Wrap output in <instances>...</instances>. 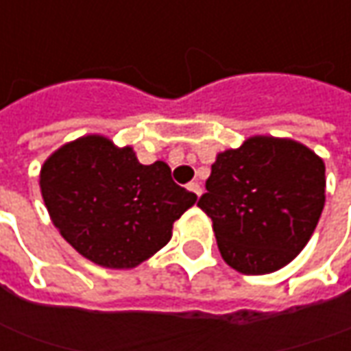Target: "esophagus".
<instances>
[{
	"instance_id": "esophagus-1",
	"label": "esophagus",
	"mask_w": 351,
	"mask_h": 351,
	"mask_svg": "<svg viewBox=\"0 0 351 351\" xmlns=\"http://www.w3.org/2000/svg\"><path fill=\"white\" fill-rule=\"evenodd\" d=\"M188 190H190V192H194L196 196H202V184H199L198 180H192V182H188Z\"/></svg>"
}]
</instances>
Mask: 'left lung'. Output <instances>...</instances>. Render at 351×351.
<instances>
[{
    "label": "left lung",
    "mask_w": 351,
    "mask_h": 351,
    "mask_svg": "<svg viewBox=\"0 0 351 351\" xmlns=\"http://www.w3.org/2000/svg\"><path fill=\"white\" fill-rule=\"evenodd\" d=\"M324 163L307 145L252 136L217 153L198 206L212 217L225 262L262 276L305 248L324 208Z\"/></svg>",
    "instance_id": "left-lung-1"
}]
</instances>
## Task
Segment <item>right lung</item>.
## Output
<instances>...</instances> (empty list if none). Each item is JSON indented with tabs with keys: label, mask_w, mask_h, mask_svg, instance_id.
<instances>
[{
	"label": "right lung",
	"mask_w": 351,
	"mask_h": 351,
	"mask_svg": "<svg viewBox=\"0 0 351 351\" xmlns=\"http://www.w3.org/2000/svg\"><path fill=\"white\" fill-rule=\"evenodd\" d=\"M40 192L60 235L81 256L114 270L136 268L161 250L198 199L171 178L167 163L141 165L132 147L97 134L44 161Z\"/></svg>",
	"instance_id": "add662e5"
}]
</instances>
